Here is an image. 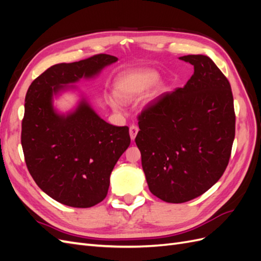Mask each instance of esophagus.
<instances>
[{"instance_id": "esophagus-1", "label": "esophagus", "mask_w": 261, "mask_h": 261, "mask_svg": "<svg viewBox=\"0 0 261 261\" xmlns=\"http://www.w3.org/2000/svg\"><path fill=\"white\" fill-rule=\"evenodd\" d=\"M138 130H139V128L137 127L136 125H132V126H130V127H129V135H130L132 140L135 139V137H136V135H137Z\"/></svg>"}]
</instances>
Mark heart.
Masks as SVG:
<instances>
[{"label":"heart","mask_w":261,"mask_h":261,"mask_svg":"<svg viewBox=\"0 0 261 261\" xmlns=\"http://www.w3.org/2000/svg\"><path fill=\"white\" fill-rule=\"evenodd\" d=\"M159 78V74L152 69H140L121 76L115 83V94L122 100H130L146 92ZM114 109H120V103L110 100Z\"/></svg>","instance_id":"b5f03b06"}]
</instances>
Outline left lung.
<instances>
[{
    "label": "left lung",
    "instance_id": "obj_1",
    "mask_svg": "<svg viewBox=\"0 0 261 261\" xmlns=\"http://www.w3.org/2000/svg\"><path fill=\"white\" fill-rule=\"evenodd\" d=\"M194 65L183 88L164 92L138 115L135 138L150 192L171 203L192 200L215 185L235 137L231 85L210 58L185 55Z\"/></svg>",
    "mask_w": 261,
    "mask_h": 261
}]
</instances>
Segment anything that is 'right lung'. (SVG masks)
Returning a JSON list of instances; mask_svg holds the SVG:
<instances>
[{"label":"right lung","instance_id":"add662e5","mask_svg":"<svg viewBox=\"0 0 261 261\" xmlns=\"http://www.w3.org/2000/svg\"><path fill=\"white\" fill-rule=\"evenodd\" d=\"M117 58L97 54L55 64L29 86L21 122V146L36 184L51 198L75 208L103 200L110 175L130 144L127 126H114L83 99L75 111L59 114L53 96L81 78H91Z\"/></svg>","mask_w":261,"mask_h":261}]
</instances>
